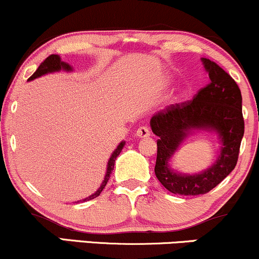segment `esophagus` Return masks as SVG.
<instances>
[{
	"mask_svg": "<svg viewBox=\"0 0 259 259\" xmlns=\"http://www.w3.org/2000/svg\"><path fill=\"white\" fill-rule=\"evenodd\" d=\"M135 136L139 139H146L150 136V130H148L147 126H140L138 130H136Z\"/></svg>",
	"mask_w": 259,
	"mask_h": 259,
	"instance_id": "34e87169",
	"label": "esophagus"
}]
</instances>
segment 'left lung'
Segmentation results:
<instances>
[{
  "instance_id": "8db88e82",
  "label": "left lung",
  "mask_w": 259,
  "mask_h": 259,
  "mask_svg": "<svg viewBox=\"0 0 259 259\" xmlns=\"http://www.w3.org/2000/svg\"><path fill=\"white\" fill-rule=\"evenodd\" d=\"M209 84L194 100L177 103L157 112L151 118L157 140L154 173L168 191L175 195L197 196L209 192L233 171L239 158L245 132L241 91L235 80L214 62L201 58ZM213 132L221 148L215 163L200 174H181L171 168L174 154L182 142L195 132Z\"/></svg>"
}]
</instances>
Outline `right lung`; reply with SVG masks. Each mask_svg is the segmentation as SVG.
<instances>
[{
	"label": "right lung",
	"mask_w": 259,
	"mask_h": 259,
	"mask_svg": "<svg viewBox=\"0 0 259 259\" xmlns=\"http://www.w3.org/2000/svg\"><path fill=\"white\" fill-rule=\"evenodd\" d=\"M61 70H64V72H73V67L69 63H67V62L62 61V58L59 57L58 55H51L45 59L42 63L38 65L36 72L32 74L30 78L28 79V81H31V80L40 78V76L46 75V74L61 72ZM124 146H125V141H121L120 144L117 146V148L113 151V153L111 154V157H109V159H108V163H107L106 175H105V178H103L102 184H101L99 189H97L94 194H91L90 196H89V197L82 198V200H80V201H76V203H78V202H86V201L94 200V198H96L97 196H100L101 192H102V190L105 189V186L107 185V181H108L109 177H111L112 170L114 169L115 159H117V157L119 156V153L121 152V150H123Z\"/></svg>",
	"instance_id": "right-lung-1"
}]
</instances>
